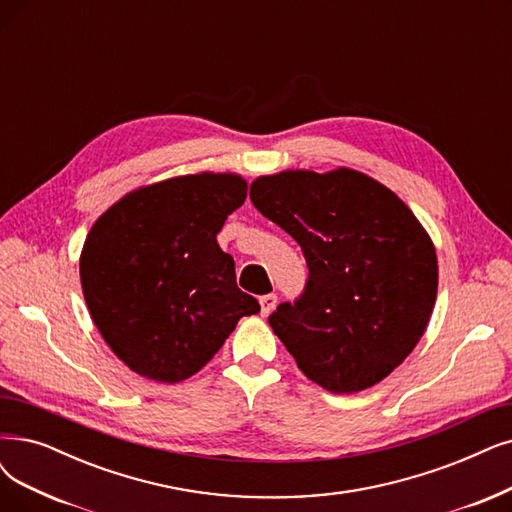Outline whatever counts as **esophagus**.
Here are the masks:
<instances>
[{"mask_svg": "<svg viewBox=\"0 0 512 512\" xmlns=\"http://www.w3.org/2000/svg\"><path fill=\"white\" fill-rule=\"evenodd\" d=\"M277 306V296L275 294H267V296H260V313L267 317L273 309Z\"/></svg>", "mask_w": 512, "mask_h": 512, "instance_id": "obj_1", "label": "esophagus"}]
</instances>
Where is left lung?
<instances>
[{
	"mask_svg": "<svg viewBox=\"0 0 512 512\" xmlns=\"http://www.w3.org/2000/svg\"><path fill=\"white\" fill-rule=\"evenodd\" d=\"M254 208L292 235L309 279L269 325L300 372L357 393L414 351L437 298V254L405 203L378 180L338 168L252 182Z\"/></svg>",
	"mask_w": 512,
	"mask_h": 512,
	"instance_id": "left-lung-1",
	"label": "left lung"
}]
</instances>
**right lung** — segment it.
Here are the masks:
<instances>
[{
	"label": "right lung",
	"mask_w": 512,
	"mask_h": 512,
	"mask_svg": "<svg viewBox=\"0 0 512 512\" xmlns=\"http://www.w3.org/2000/svg\"><path fill=\"white\" fill-rule=\"evenodd\" d=\"M237 174H189L121 197L90 229L79 258L94 325L132 372L157 382L197 374L260 304L237 288L216 241L245 201Z\"/></svg>",
	"instance_id": "add662e5"
}]
</instances>
